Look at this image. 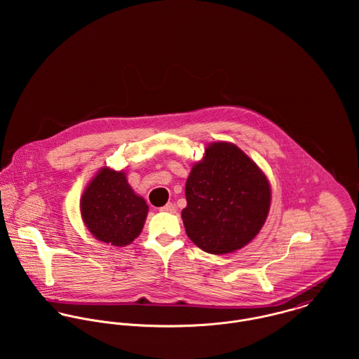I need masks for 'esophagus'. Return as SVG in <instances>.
I'll return each instance as SVG.
<instances>
[{
	"instance_id": "esophagus-1",
	"label": "esophagus",
	"mask_w": 359,
	"mask_h": 359,
	"mask_svg": "<svg viewBox=\"0 0 359 359\" xmlns=\"http://www.w3.org/2000/svg\"><path fill=\"white\" fill-rule=\"evenodd\" d=\"M160 211H164V212H175V205L172 203H167L165 205H163L160 208Z\"/></svg>"
}]
</instances>
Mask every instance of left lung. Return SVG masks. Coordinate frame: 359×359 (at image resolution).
<instances>
[{
    "label": "left lung",
    "instance_id": "8db88e82",
    "mask_svg": "<svg viewBox=\"0 0 359 359\" xmlns=\"http://www.w3.org/2000/svg\"><path fill=\"white\" fill-rule=\"evenodd\" d=\"M182 221L205 253L225 255L255 239L269 211L266 177L238 147L215 142L187 180Z\"/></svg>",
    "mask_w": 359,
    "mask_h": 359
}]
</instances>
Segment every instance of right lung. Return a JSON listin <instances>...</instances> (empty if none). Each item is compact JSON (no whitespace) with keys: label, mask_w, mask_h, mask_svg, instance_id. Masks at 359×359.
Returning a JSON list of instances; mask_svg holds the SVG:
<instances>
[{"label":"right lung","mask_w":359,"mask_h":359,"mask_svg":"<svg viewBox=\"0 0 359 359\" xmlns=\"http://www.w3.org/2000/svg\"><path fill=\"white\" fill-rule=\"evenodd\" d=\"M81 217L88 231L113 246L131 243L142 231L148 205L137 196L123 171L102 168L81 198Z\"/></svg>","instance_id":"right-lung-1"}]
</instances>
